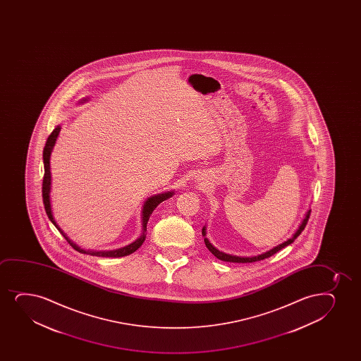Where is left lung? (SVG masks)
Segmentation results:
<instances>
[{"instance_id":"8db88e82","label":"left lung","mask_w":361,"mask_h":361,"mask_svg":"<svg viewBox=\"0 0 361 361\" xmlns=\"http://www.w3.org/2000/svg\"><path fill=\"white\" fill-rule=\"evenodd\" d=\"M310 216H311V209L310 211L307 212L306 216H305V219L302 220V223H301V225L298 226V230H296V232L294 233V236L291 237V238H289V240H286L284 243H282V245H278L277 247H274V248L271 249V250H269V252H266V253L260 254V255H257V257H236V255H230V254H225L223 253V252H220V250H218V249L214 247V245H212L211 242L208 240V238H206V226H203L202 228V235L203 237H204V245H206V247H207L208 250L211 252L214 257H218L219 260H223V262H260V260H264V259H266V257H272L274 254L277 253V252H279L281 249L284 248V247H286V245H291L293 242H294L296 238H298V236H300V233L305 230V228H306L307 221H308V219H310Z\"/></svg>"}]
</instances>
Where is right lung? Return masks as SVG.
Returning <instances> with one entry per match:
<instances>
[{"label": "right lung", "mask_w": 361, "mask_h": 361, "mask_svg": "<svg viewBox=\"0 0 361 361\" xmlns=\"http://www.w3.org/2000/svg\"><path fill=\"white\" fill-rule=\"evenodd\" d=\"M87 101V99H82V102ZM61 130V126L58 125L53 133H50L48 140H47L44 149H43V164H44V177H43V184H42V196H43V203H44V209L47 212V216L49 218L50 221L55 225V228H58L60 233L66 238L67 242L72 245V248L75 249L77 252L82 254H90L92 257H126L136 252L137 249L141 247L142 243L145 242V236H147V223L149 220V216L153 213L154 209L158 207L159 204L165 201V200L170 199L171 196L173 195V191H167L164 194H159V195H154L145 201L143 204V209H142V230L141 236L138 237L135 242L131 245L123 247V248L116 249V250H101V252H94V250H84L78 245L73 243L72 240L66 236V233L60 228L56 221H55L53 213H51V206H50V184H51V176H50V154L53 150V147L55 145V141L58 138L59 133Z\"/></svg>", "instance_id": "1"}]
</instances>
